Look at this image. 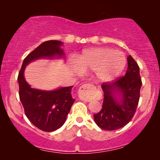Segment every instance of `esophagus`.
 <instances>
[{"mask_svg": "<svg viewBox=\"0 0 160 160\" xmlns=\"http://www.w3.org/2000/svg\"><path fill=\"white\" fill-rule=\"evenodd\" d=\"M95 91V86L92 84L86 83L82 85L78 90L79 98L84 102H89L92 98Z\"/></svg>", "mask_w": 160, "mask_h": 160, "instance_id": "34e87169", "label": "esophagus"}]
</instances>
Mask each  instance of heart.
I'll use <instances>...</instances> for the list:
<instances>
[{"label": "heart", "mask_w": 160, "mask_h": 160, "mask_svg": "<svg viewBox=\"0 0 160 160\" xmlns=\"http://www.w3.org/2000/svg\"><path fill=\"white\" fill-rule=\"evenodd\" d=\"M126 58L122 52L108 47L85 49L73 63L75 71H94L98 82H111L124 71Z\"/></svg>", "instance_id": "obj_1"}]
</instances>
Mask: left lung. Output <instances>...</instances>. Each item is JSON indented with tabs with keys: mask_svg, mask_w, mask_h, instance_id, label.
<instances>
[{
	"mask_svg": "<svg viewBox=\"0 0 160 160\" xmlns=\"http://www.w3.org/2000/svg\"><path fill=\"white\" fill-rule=\"evenodd\" d=\"M127 60L125 76L102 85L104 96L102 109L94 114V120L102 129L112 131L122 128L131 121L136 111L142 82L136 62L131 56Z\"/></svg>",
	"mask_w": 160,
	"mask_h": 160,
	"instance_id": "1",
	"label": "left lung"
}]
</instances>
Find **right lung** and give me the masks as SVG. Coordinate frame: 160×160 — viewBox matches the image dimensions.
Returning <instances> with one entry per match:
<instances>
[{
    "instance_id": "obj_1",
    "label": "right lung",
    "mask_w": 160,
    "mask_h": 160,
    "mask_svg": "<svg viewBox=\"0 0 160 160\" xmlns=\"http://www.w3.org/2000/svg\"><path fill=\"white\" fill-rule=\"evenodd\" d=\"M63 42L48 40L28 54L24 59L18 76L19 98L26 117L32 124L44 132H53L63 126L75 99L71 96V88L59 87L54 90L34 89L28 83L24 76L26 66L38 59L65 58Z\"/></svg>"
}]
</instances>
